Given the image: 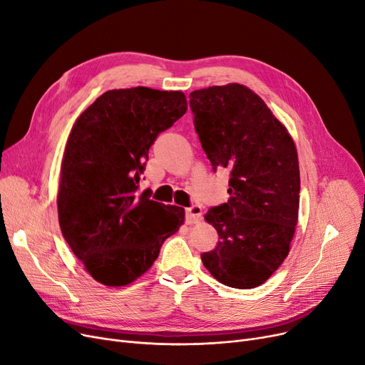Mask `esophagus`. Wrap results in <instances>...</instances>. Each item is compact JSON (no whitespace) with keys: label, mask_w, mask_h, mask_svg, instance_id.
Returning <instances> with one entry per match:
<instances>
[{"label":"esophagus","mask_w":365,"mask_h":365,"mask_svg":"<svg viewBox=\"0 0 365 365\" xmlns=\"http://www.w3.org/2000/svg\"><path fill=\"white\" fill-rule=\"evenodd\" d=\"M185 213H186V222H187V224H197V222L201 220L202 209H201V205L192 204L191 207H187L185 210Z\"/></svg>","instance_id":"1"}]
</instances>
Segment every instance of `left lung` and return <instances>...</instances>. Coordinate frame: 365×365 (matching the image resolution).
Returning a JSON list of instances; mask_svg holds the SVG:
<instances>
[{"instance_id": "obj_1", "label": "left lung", "mask_w": 365, "mask_h": 365, "mask_svg": "<svg viewBox=\"0 0 365 365\" xmlns=\"http://www.w3.org/2000/svg\"><path fill=\"white\" fill-rule=\"evenodd\" d=\"M202 150L213 171L230 170L228 202L205 220L219 243L201 261L227 287L262 284L289 253L299 205L297 149L287 128L249 88L231 83L189 93Z\"/></svg>"}]
</instances>
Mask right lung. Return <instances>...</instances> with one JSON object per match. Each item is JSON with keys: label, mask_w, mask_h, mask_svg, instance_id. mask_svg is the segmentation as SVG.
<instances>
[{"label": "right lung", "mask_w": 365, "mask_h": 365, "mask_svg": "<svg viewBox=\"0 0 365 365\" xmlns=\"http://www.w3.org/2000/svg\"><path fill=\"white\" fill-rule=\"evenodd\" d=\"M187 110L180 91L104 92L78 116L61 165L58 217L73 253L107 287L146 273L185 210L150 200L138 183L156 137Z\"/></svg>", "instance_id": "add662e5"}]
</instances>
